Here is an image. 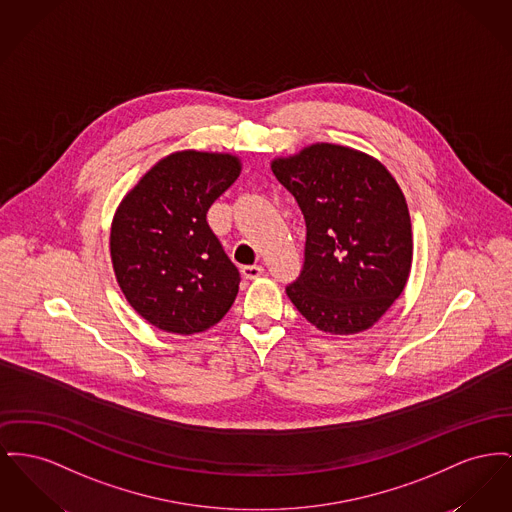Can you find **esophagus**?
<instances>
[{
    "label": "esophagus",
    "mask_w": 512,
    "mask_h": 512,
    "mask_svg": "<svg viewBox=\"0 0 512 512\" xmlns=\"http://www.w3.org/2000/svg\"><path fill=\"white\" fill-rule=\"evenodd\" d=\"M263 267L261 265H245V267H241V274H243V278H247V280H255V278H259L261 274H263Z\"/></svg>",
    "instance_id": "34e87169"
}]
</instances>
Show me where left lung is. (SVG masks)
Instances as JSON below:
<instances>
[{"instance_id": "1", "label": "left lung", "mask_w": 512, "mask_h": 512, "mask_svg": "<svg viewBox=\"0 0 512 512\" xmlns=\"http://www.w3.org/2000/svg\"><path fill=\"white\" fill-rule=\"evenodd\" d=\"M272 174L305 218L300 276L286 294L319 331L373 327L402 294L412 267V224L391 172L373 156L331 143L274 158Z\"/></svg>"}]
</instances>
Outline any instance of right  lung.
Masks as SVG:
<instances>
[{"label":"right lung","mask_w":512,"mask_h":512,"mask_svg":"<svg viewBox=\"0 0 512 512\" xmlns=\"http://www.w3.org/2000/svg\"><path fill=\"white\" fill-rule=\"evenodd\" d=\"M234 154L174 152L123 197L110 255L129 305L156 329L195 334L216 325L240 290V271L207 222L238 180Z\"/></svg>","instance_id":"right-lung-1"}]
</instances>
